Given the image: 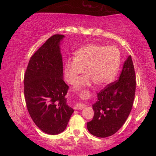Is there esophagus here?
I'll return each instance as SVG.
<instances>
[{
	"instance_id": "obj_1",
	"label": "esophagus",
	"mask_w": 156,
	"mask_h": 156,
	"mask_svg": "<svg viewBox=\"0 0 156 156\" xmlns=\"http://www.w3.org/2000/svg\"><path fill=\"white\" fill-rule=\"evenodd\" d=\"M89 96V94L87 91H83L82 92V94H80V96L84 98H88ZM86 107L85 105H84L83 103H80V102H77L74 106V109L76 110H79V109H83L84 107Z\"/></svg>"
}]
</instances>
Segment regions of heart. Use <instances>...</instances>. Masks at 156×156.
<instances>
[{"label":"heart","mask_w":156,"mask_h":156,"mask_svg":"<svg viewBox=\"0 0 156 156\" xmlns=\"http://www.w3.org/2000/svg\"><path fill=\"white\" fill-rule=\"evenodd\" d=\"M120 64V52L117 47L89 44L78 49L75 57L66 60L65 74L68 83L73 84L85 69L87 74L79 79L76 87L90 85L93 82L104 85L113 80Z\"/></svg>","instance_id":"obj_1"}]
</instances>
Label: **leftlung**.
Instances as JSON below:
<instances>
[{
  "label": "left lung",
  "mask_w": 156,
  "mask_h": 156,
  "mask_svg": "<svg viewBox=\"0 0 156 156\" xmlns=\"http://www.w3.org/2000/svg\"><path fill=\"white\" fill-rule=\"evenodd\" d=\"M136 74L131 56L123 65L119 79L98 93L94 115L87 124L89 133L98 138L113 135L127 119L136 94Z\"/></svg>",
  "instance_id": "1"
}]
</instances>
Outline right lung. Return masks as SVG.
Returning a JSON list of instances; mask_svg holds the SVG:
<instances>
[{"label":"right lung","mask_w":156,"mask_h":156,"mask_svg":"<svg viewBox=\"0 0 156 156\" xmlns=\"http://www.w3.org/2000/svg\"><path fill=\"white\" fill-rule=\"evenodd\" d=\"M55 34L34 53L24 77V94L29 113L44 133L56 135L67 127L73 109L67 105L69 86L63 80L60 42Z\"/></svg>","instance_id":"add662e5"}]
</instances>
